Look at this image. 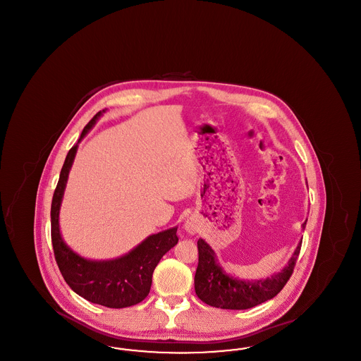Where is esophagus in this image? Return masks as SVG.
<instances>
[{
  "instance_id": "34e87169",
  "label": "esophagus",
  "mask_w": 361,
  "mask_h": 361,
  "mask_svg": "<svg viewBox=\"0 0 361 361\" xmlns=\"http://www.w3.org/2000/svg\"><path fill=\"white\" fill-rule=\"evenodd\" d=\"M184 227H185V230L188 231L189 234H195L197 231V226L193 221H187Z\"/></svg>"
}]
</instances>
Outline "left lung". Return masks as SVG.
Listing matches in <instances>:
<instances>
[{
  "instance_id": "8db88e82",
  "label": "left lung",
  "mask_w": 361,
  "mask_h": 361,
  "mask_svg": "<svg viewBox=\"0 0 361 361\" xmlns=\"http://www.w3.org/2000/svg\"><path fill=\"white\" fill-rule=\"evenodd\" d=\"M306 222L303 224V228ZM302 240L298 243L292 257L279 274L258 280H238L227 275L218 262L215 252L206 240H197L199 264L195 275V291L200 300L208 306L226 310L252 309L272 298L290 280L298 256L300 253Z\"/></svg>"
}]
</instances>
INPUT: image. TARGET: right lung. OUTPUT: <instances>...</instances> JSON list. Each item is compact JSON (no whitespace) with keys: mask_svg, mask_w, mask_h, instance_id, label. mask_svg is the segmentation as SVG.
I'll use <instances>...</instances> for the list:
<instances>
[{"mask_svg":"<svg viewBox=\"0 0 361 361\" xmlns=\"http://www.w3.org/2000/svg\"><path fill=\"white\" fill-rule=\"evenodd\" d=\"M104 112V111H103ZM97 112L82 130L85 137L103 115ZM75 143L66 155L59 181L52 196L51 240L58 268L70 288L86 300L109 309H124L140 303L150 292L157 264L178 242L177 227L147 237L130 253L115 259L94 261L78 256L62 240L59 230V209L66 188L70 169L78 149Z\"/></svg>","mask_w":361,"mask_h":361,"instance_id":"right-lung-1","label":"right lung"}]
</instances>
